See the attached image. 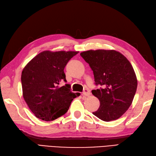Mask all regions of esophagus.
<instances>
[{
  "instance_id": "obj_1",
  "label": "esophagus",
  "mask_w": 156,
  "mask_h": 156,
  "mask_svg": "<svg viewBox=\"0 0 156 156\" xmlns=\"http://www.w3.org/2000/svg\"><path fill=\"white\" fill-rule=\"evenodd\" d=\"M83 95L86 96V97L89 96V95H90V91H89L88 89H85L84 90V91H83Z\"/></svg>"
}]
</instances>
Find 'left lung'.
<instances>
[{
	"instance_id": "8db88e82",
	"label": "left lung",
	"mask_w": 156,
	"mask_h": 156,
	"mask_svg": "<svg viewBox=\"0 0 156 156\" xmlns=\"http://www.w3.org/2000/svg\"><path fill=\"white\" fill-rule=\"evenodd\" d=\"M93 71L95 85L102 87L92 93L100 101V107L93 114L109 122L119 119L131 105L138 81L127 58L115 50H89L81 52Z\"/></svg>"
}]
</instances>
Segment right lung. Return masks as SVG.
I'll use <instances>...</instances> for the list:
<instances>
[{
	"instance_id": "obj_1",
	"label": "right lung",
	"mask_w": 156,
	"mask_h": 156,
	"mask_svg": "<svg viewBox=\"0 0 156 156\" xmlns=\"http://www.w3.org/2000/svg\"><path fill=\"white\" fill-rule=\"evenodd\" d=\"M79 51L40 53L22 72V94L28 107L37 119L51 121L66 114L73 98L80 95L71 91V86L60 87L67 82L64 68Z\"/></svg>"
}]
</instances>
